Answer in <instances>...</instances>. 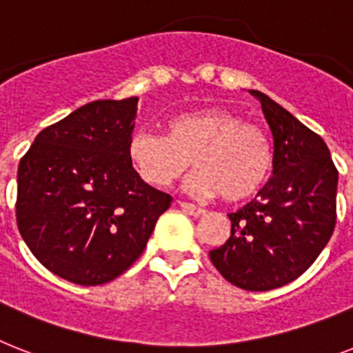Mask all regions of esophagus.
Returning a JSON list of instances; mask_svg holds the SVG:
<instances>
[{
	"instance_id": "34e87169",
	"label": "esophagus",
	"mask_w": 353,
	"mask_h": 353,
	"mask_svg": "<svg viewBox=\"0 0 353 353\" xmlns=\"http://www.w3.org/2000/svg\"><path fill=\"white\" fill-rule=\"evenodd\" d=\"M179 206H181L183 210L186 212V214H190V216L194 217H199V216H205V208H201V206L194 205V203H186V201H181L179 203Z\"/></svg>"
}]
</instances>
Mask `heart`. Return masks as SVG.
<instances>
[{"instance_id": "1", "label": "heart", "mask_w": 353, "mask_h": 353, "mask_svg": "<svg viewBox=\"0 0 353 353\" xmlns=\"http://www.w3.org/2000/svg\"><path fill=\"white\" fill-rule=\"evenodd\" d=\"M127 156L143 183L165 188L196 167L186 190L199 197L221 196L228 203L250 199L274 168V147L259 125L226 108H201L172 116L165 136L136 130Z\"/></svg>"}]
</instances>
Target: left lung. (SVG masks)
<instances>
[{
    "mask_svg": "<svg viewBox=\"0 0 353 353\" xmlns=\"http://www.w3.org/2000/svg\"><path fill=\"white\" fill-rule=\"evenodd\" d=\"M250 92L274 136V176L256 199L228 214L230 237L210 250V261L237 288L266 292L305 274L330 241L339 172L319 134L266 94Z\"/></svg>",
    "mask_w": 353,
    "mask_h": 353,
    "instance_id": "1",
    "label": "left lung"
}]
</instances>
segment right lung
Wrapping results in <instances>:
<instances>
[{
    "label": "right lung",
    "instance_id": "obj_1",
    "mask_svg": "<svg viewBox=\"0 0 353 353\" xmlns=\"http://www.w3.org/2000/svg\"><path fill=\"white\" fill-rule=\"evenodd\" d=\"M137 97L99 99L43 128L18 167L16 221L45 268L81 286L108 283L143 254L170 194L127 156Z\"/></svg>",
    "mask_w": 353,
    "mask_h": 353
}]
</instances>
